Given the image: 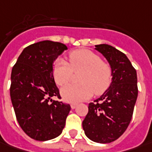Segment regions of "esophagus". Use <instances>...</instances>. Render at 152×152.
<instances>
[{"instance_id":"esophagus-1","label":"esophagus","mask_w":152,"mask_h":152,"mask_svg":"<svg viewBox=\"0 0 152 152\" xmlns=\"http://www.w3.org/2000/svg\"><path fill=\"white\" fill-rule=\"evenodd\" d=\"M76 106H77V103H71V107L72 109H74V108H76Z\"/></svg>"}]
</instances>
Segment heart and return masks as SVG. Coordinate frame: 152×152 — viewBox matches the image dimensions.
I'll use <instances>...</instances> for the list:
<instances>
[{
    "label": "heart",
    "mask_w": 152,
    "mask_h": 152,
    "mask_svg": "<svg viewBox=\"0 0 152 152\" xmlns=\"http://www.w3.org/2000/svg\"><path fill=\"white\" fill-rule=\"evenodd\" d=\"M70 64L59 59L54 66V77L56 83L65 86L70 82L74 72H81L80 84L68 85L62 88L61 95L70 102H78L92 97L93 92L100 95L110 86L112 69L110 65L88 50H74L69 55Z\"/></svg>",
    "instance_id": "1"
}]
</instances>
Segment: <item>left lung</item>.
Instances as JSON below:
<instances>
[{
  "label": "left lung",
  "instance_id": "8db88e82",
  "mask_svg": "<svg viewBox=\"0 0 152 152\" xmlns=\"http://www.w3.org/2000/svg\"><path fill=\"white\" fill-rule=\"evenodd\" d=\"M112 69V82L99 98L88 105L82 122L85 134L97 143H110L128 128L138 96L137 74L127 56L108 45H95Z\"/></svg>",
  "mask_w": 152,
  "mask_h": 152
}]
</instances>
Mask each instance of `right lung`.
Segmentation results:
<instances>
[{
	"mask_svg": "<svg viewBox=\"0 0 152 152\" xmlns=\"http://www.w3.org/2000/svg\"><path fill=\"white\" fill-rule=\"evenodd\" d=\"M67 50L59 42L45 40L26 47L12 70L10 95L17 120L30 138L45 141L59 136L66 125L70 104L60 97L53 63Z\"/></svg>",
	"mask_w": 152,
	"mask_h": 152,
	"instance_id": "add662e5",
	"label": "right lung"
}]
</instances>
